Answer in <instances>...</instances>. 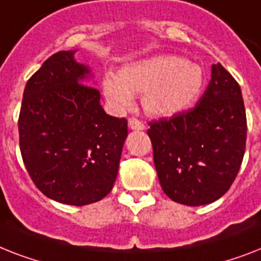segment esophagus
Here are the masks:
<instances>
[{"mask_svg":"<svg viewBox=\"0 0 261 261\" xmlns=\"http://www.w3.org/2000/svg\"><path fill=\"white\" fill-rule=\"evenodd\" d=\"M128 127H130L131 130H143L145 124L142 123L141 120H138L137 118H130L128 119Z\"/></svg>","mask_w":261,"mask_h":261,"instance_id":"34e87169","label":"esophagus"}]
</instances>
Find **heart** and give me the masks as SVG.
I'll return each mask as SVG.
<instances>
[{"label": "heart", "mask_w": 261, "mask_h": 261, "mask_svg": "<svg viewBox=\"0 0 261 261\" xmlns=\"http://www.w3.org/2000/svg\"><path fill=\"white\" fill-rule=\"evenodd\" d=\"M204 86L200 65L174 55H158L124 65L119 73L109 71L103 77V92L118 111L133 106L135 95L149 114L171 116L192 103Z\"/></svg>", "instance_id": "obj_1"}]
</instances>
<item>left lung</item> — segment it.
I'll return each mask as SVG.
<instances>
[{"mask_svg":"<svg viewBox=\"0 0 261 261\" xmlns=\"http://www.w3.org/2000/svg\"><path fill=\"white\" fill-rule=\"evenodd\" d=\"M149 126L156 174L169 198L200 206L229 190L244 158L247 115L239 83L220 63L193 109Z\"/></svg>","mask_w":261,"mask_h":261,"instance_id":"left-lung-1","label":"left lung"}]
</instances>
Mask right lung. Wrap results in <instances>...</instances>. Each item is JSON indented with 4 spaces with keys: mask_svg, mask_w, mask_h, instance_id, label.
Returning a JSON list of instances; mask_svg holds the SVG:
<instances>
[{
    "mask_svg": "<svg viewBox=\"0 0 261 261\" xmlns=\"http://www.w3.org/2000/svg\"><path fill=\"white\" fill-rule=\"evenodd\" d=\"M73 54L52 55L28 80L18 133L37 189L57 202L83 206L111 192L128 133L126 118L107 115L99 91L84 84L90 69Z\"/></svg>",
    "mask_w": 261,
    "mask_h": 261,
    "instance_id": "obj_1",
    "label": "right lung"
}]
</instances>
